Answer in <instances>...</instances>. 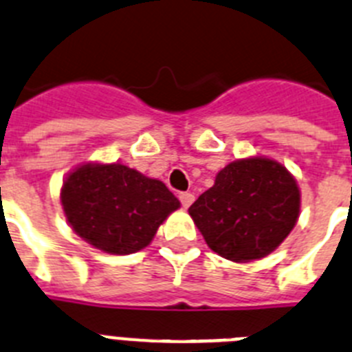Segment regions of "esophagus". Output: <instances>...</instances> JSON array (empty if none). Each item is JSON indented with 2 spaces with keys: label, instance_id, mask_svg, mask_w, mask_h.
<instances>
[{
  "label": "esophagus",
  "instance_id": "obj_1",
  "mask_svg": "<svg viewBox=\"0 0 352 352\" xmlns=\"http://www.w3.org/2000/svg\"><path fill=\"white\" fill-rule=\"evenodd\" d=\"M179 200H180V204H182V207H184V209H188V207L195 201V195L189 193V191H186V193L179 195Z\"/></svg>",
  "mask_w": 352,
  "mask_h": 352
}]
</instances>
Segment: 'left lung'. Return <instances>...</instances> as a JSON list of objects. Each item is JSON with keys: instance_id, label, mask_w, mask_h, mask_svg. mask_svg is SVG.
I'll return each instance as SVG.
<instances>
[{"instance_id": "left-lung-1", "label": "left lung", "mask_w": 352, "mask_h": 352, "mask_svg": "<svg viewBox=\"0 0 352 352\" xmlns=\"http://www.w3.org/2000/svg\"><path fill=\"white\" fill-rule=\"evenodd\" d=\"M189 214L212 252L234 262L255 261L276 250L294 228L299 188L273 159H239L223 168Z\"/></svg>"}]
</instances>
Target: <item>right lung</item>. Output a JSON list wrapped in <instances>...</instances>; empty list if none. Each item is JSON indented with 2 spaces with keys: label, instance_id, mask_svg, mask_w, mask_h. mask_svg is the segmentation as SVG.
<instances>
[{
  "label": "right lung",
  "instance_id": "obj_1",
  "mask_svg": "<svg viewBox=\"0 0 352 352\" xmlns=\"http://www.w3.org/2000/svg\"><path fill=\"white\" fill-rule=\"evenodd\" d=\"M62 206L79 237L111 255H129L151 244L180 201L161 180L133 168L90 163L67 177Z\"/></svg>",
  "mask_w": 352,
  "mask_h": 352
}]
</instances>
